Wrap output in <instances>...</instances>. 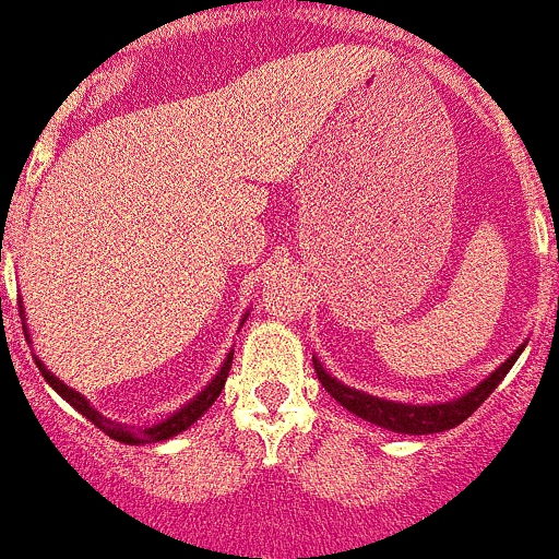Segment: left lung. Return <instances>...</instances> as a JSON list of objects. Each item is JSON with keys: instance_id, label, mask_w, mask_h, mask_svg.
<instances>
[{"instance_id": "obj_1", "label": "left lung", "mask_w": 559, "mask_h": 559, "mask_svg": "<svg viewBox=\"0 0 559 559\" xmlns=\"http://www.w3.org/2000/svg\"><path fill=\"white\" fill-rule=\"evenodd\" d=\"M522 348H525V345H520V348H516L514 354L490 374V378L481 380L477 388H472V391L463 393V396L452 399V402H439V404H402V402H388V399L369 396V393L356 391V388L340 383V380L332 378V374H329L326 369L321 367V361H316V358H313V367H316V374H319L321 385L326 388L329 396H332L334 402L343 404L348 413L358 415L361 420L374 423V426L380 428H388V431L418 433L420 437V433H439V431H448V428L461 426V423L466 420L492 391H496L498 383L507 378V372L514 367L516 358H520Z\"/></svg>"}]
</instances>
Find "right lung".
I'll return each mask as SVG.
<instances>
[{"label": "right lung", "instance_id": "obj_1", "mask_svg": "<svg viewBox=\"0 0 559 559\" xmlns=\"http://www.w3.org/2000/svg\"><path fill=\"white\" fill-rule=\"evenodd\" d=\"M246 316H249V313H246ZM26 332H28V329L23 326V334H26ZM26 340H28V334H26ZM34 361H37L39 372H43V378L47 380V383H50V388H56V393H61V396L67 399V402L72 404V407L78 409L80 415H85V418L91 420L93 426L102 428V431L107 433V437L115 439V442H122V444H155V442H166V439L176 437V433L187 431V428H190L192 423L201 418L205 409H209L211 404H214L216 399H219L222 388H225L227 372H230V367H233V350H230V354H227L225 364H222V369H219V372H216V378L211 380V383L205 385L203 391L198 393L195 399H192V402H187L185 407L176 409L174 415H168V418L163 420V423H155V426H122V423H115V420L104 418V415L98 413V409L93 407V404L87 402V399L82 396V393L74 391V388H69L67 383H63V380H58L56 374H52L50 369H47L45 364L39 361V358H34Z\"/></svg>", "mask_w": 559, "mask_h": 559}]
</instances>
